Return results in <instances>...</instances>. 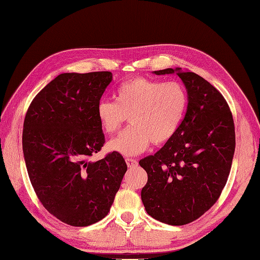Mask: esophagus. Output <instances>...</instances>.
Here are the masks:
<instances>
[{"mask_svg":"<svg viewBox=\"0 0 260 260\" xmlns=\"http://www.w3.org/2000/svg\"><path fill=\"white\" fill-rule=\"evenodd\" d=\"M125 161H126V165H128V168L130 169L136 168V166L138 165V161L134 158H125Z\"/></svg>","mask_w":260,"mask_h":260,"instance_id":"obj_1","label":"esophagus"}]
</instances>
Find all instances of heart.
<instances>
[{"label":"heart","instance_id":"heart-1","mask_svg":"<svg viewBox=\"0 0 260 260\" xmlns=\"http://www.w3.org/2000/svg\"><path fill=\"white\" fill-rule=\"evenodd\" d=\"M115 102L102 101L96 115L103 131L114 135L129 116L130 126L109 148L125 156L139 155L150 144L164 145L173 138L183 120L188 95L176 81L161 82L147 78H134L117 87Z\"/></svg>","mask_w":260,"mask_h":260}]
</instances>
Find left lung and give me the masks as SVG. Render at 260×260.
Listing matches in <instances>:
<instances>
[{
    "mask_svg": "<svg viewBox=\"0 0 260 260\" xmlns=\"http://www.w3.org/2000/svg\"><path fill=\"white\" fill-rule=\"evenodd\" d=\"M188 90V107L178 131L157 153L140 159L148 180L141 200L151 217L170 225L196 221L217 202L236 149L232 112L223 95L193 72L176 68Z\"/></svg>",
    "mask_w": 260,
    "mask_h": 260,
    "instance_id": "obj_1",
    "label": "left lung"
}]
</instances>
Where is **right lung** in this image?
Instances as JSON below:
<instances>
[{
  "instance_id": "right-lung-1",
  "label": "right lung",
  "mask_w": 260,
  "mask_h": 260,
  "mask_svg": "<svg viewBox=\"0 0 260 260\" xmlns=\"http://www.w3.org/2000/svg\"><path fill=\"white\" fill-rule=\"evenodd\" d=\"M110 71L62 73L34 97L24 116L22 149L29 179L48 213L72 226L104 218L128 166L112 151L90 161L105 144L96 110Z\"/></svg>"
}]
</instances>
